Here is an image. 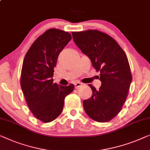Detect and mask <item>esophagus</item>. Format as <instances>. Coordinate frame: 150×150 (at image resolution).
<instances>
[{
    "instance_id": "obj_1",
    "label": "esophagus",
    "mask_w": 150,
    "mask_h": 150,
    "mask_svg": "<svg viewBox=\"0 0 150 150\" xmlns=\"http://www.w3.org/2000/svg\"><path fill=\"white\" fill-rule=\"evenodd\" d=\"M81 85H82V83H81V82H75V83H74V86H75L76 88L79 87V86H80Z\"/></svg>"
}]
</instances>
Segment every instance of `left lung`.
Here are the masks:
<instances>
[{"label":"left lung","instance_id":"8db88e82","mask_svg":"<svg viewBox=\"0 0 150 150\" xmlns=\"http://www.w3.org/2000/svg\"><path fill=\"white\" fill-rule=\"evenodd\" d=\"M73 40L93 66L100 71L101 85L83 101L86 114L99 122H108L122 109L132 82L129 61L122 49L108 34L96 30L71 32Z\"/></svg>","mask_w":150,"mask_h":150}]
</instances>
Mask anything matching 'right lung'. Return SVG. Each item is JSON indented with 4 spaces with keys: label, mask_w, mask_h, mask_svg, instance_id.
<instances>
[{
    "label": "right lung",
    "mask_w": 150,
    "mask_h": 150,
    "mask_svg": "<svg viewBox=\"0 0 150 150\" xmlns=\"http://www.w3.org/2000/svg\"><path fill=\"white\" fill-rule=\"evenodd\" d=\"M71 39L68 32L49 29L40 35L28 50L21 74V86L30 111L43 122L59 116L64 99L74 88L53 83L54 67L60 52Z\"/></svg>",
    "instance_id": "right-lung-1"
}]
</instances>
